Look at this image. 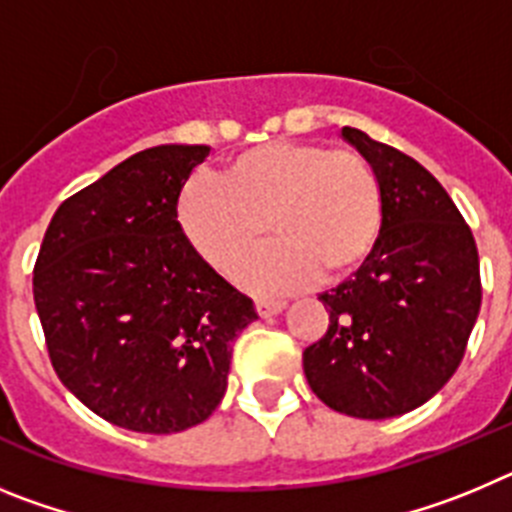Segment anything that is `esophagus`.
<instances>
[{"label": "esophagus", "mask_w": 512, "mask_h": 512, "mask_svg": "<svg viewBox=\"0 0 512 512\" xmlns=\"http://www.w3.org/2000/svg\"><path fill=\"white\" fill-rule=\"evenodd\" d=\"M287 307V302L282 300H256V312H259L261 318H271V315H277Z\"/></svg>", "instance_id": "1"}]
</instances>
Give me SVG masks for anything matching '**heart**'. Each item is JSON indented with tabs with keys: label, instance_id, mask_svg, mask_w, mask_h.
I'll return each mask as SVG.
<instances>
[{
	"label": "heart",
	"instance_id": "obj_1",
	"mask_svg": "<svg viewBox=\"0 0 512 512\" xmlns=\"http://www.w3.org/2000/svg\"><path fill=\"white\" fill-rule=\"evenodd\" d=\"M176 220L189 246L223 274L271 230L279 241L248 259L235 279L274 295L318 274L338 282L369 261L382 233V184L361 153L274 140L230 156L220 179L189 176L176 197Z\"/></svg>",
	"mask_w": 512,
	"mask_h": 512
}]
</instances>
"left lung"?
Here are the masks:
<instances>
[{
  "label": "left lung",
  "mask_w": 512,
  "mask_h": 512,
  "mask_svg": "<svg viewBox=\"0 0 512 512\" xmlns=\"http://www.w3.org/2000/svg\"><path fill=\"white\" fill-rule=\"evenodd\" d=\"M343 138L374 166L384 220L354 277L318 297L328 330L305 348L310 390L336 413H410L454 377L482 305L479 253L436 176L364 130Z\"/></svg>",
  "instance_id": "8db88e82"
}]
</instances>
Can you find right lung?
<instances>
[{"label": "right lung", "instance_id": "add662e5", "mask_svg": "<svg viewBox=\"0 0 512 512\" xmlns=\"http://www.w3.org/2000/svg\"><path fill=\"white\" fill-rule=\"evenodd\" d=\"M207 146H156L71 194L33 271L48 356L92 413L138 433L202 423L228 387L251 297L189 246L176 197Z\"/></svg>", "mask_w": 512, "mask_h": 512}]
</instances>
